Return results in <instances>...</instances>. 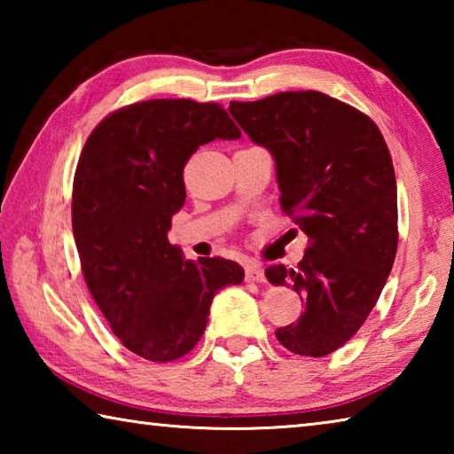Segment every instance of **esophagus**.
<instances>
[{"instance_id":"obj_1","label":"esophagus","mask_w":454,"mask_h":454,"mask_svg":"<svg viewBox=\"0 0 454 454\" xmlns=\"http://www.w3.org/2000/svg\"><path fill=\"white\" fill-rule=\"evenodd\" d=\"M244 272H246V280H248V282H264L262 266H258L254 262H248L244 266Z\"/></svg>"}]
</instances>
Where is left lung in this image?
<instances>
[{
  "mask_svg": "<svg viewBox=\"0 0 454 454\" xmlns=\"http://www.w3.org/2000/svg\"><path fill=\"white\" fill-rule=\"evenodd\" d=\"M228 112L272 153L282 210L310 242L296 270L266 268L268 282L304 302L276 338L294 355L326 356L364 325L393 270L398 212L387 142L363 112L312 90L232 102Z\"/></svg>",
  "mask_w": 454,
  "mask_h": 454,
  "instance_id": "1",
  "label": "left lung"
}]
</instances>
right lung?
Wrapping results in <instances>:
<instances>
[{"mask_svg":"<svg viewBox=\"0 0 454 454\" xmlns=\"http://www.w3.org/2000/svg\"><path fill=\"white\" fill-rule=\"evenodd\" d=\"M240 136L218 104L150 99L110 114L82 150L72 226L83 278L114 334L152 363L188 355L216 292L244 280L234 260L194 262L168 240L188 158Z\"/></svg>","mask_w":454,"mask_h":454,"instance_id":"1","label":"right lung"}]
</instances>
